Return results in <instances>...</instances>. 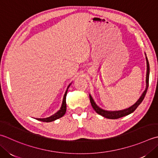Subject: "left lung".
I'll list each match as a JSON object with an SVG mask.
<instances>
[{"label": "left lung", "mask_w": 158, "mask_h": 158, "mask_svg": "<svg viewBox=\"0 0 158 158\" xmlns=\"http://www.w3.org/2000/svg\"><path fill=\"white\" fill-rule=\"evenodd\" d=\"M145 55H146V54H145ZM146 60H147V77H146V89H145V90L143 92V93L141 95V97L139 98V99L135 102L133 106L127 108V109L123 110H118V111H107V110H104L103 109H101V108L98 107L97 105L95 103V102L94 101L93 98H92V97H91V95L89 94V101H90L92 106L93 107V109L95 110L96 112L99 114V115L105 117V118H107L109 119H117V118H121V117L125 116L127 115H129V114H130L132 112H134L135 109L138 107L139 105H140L142 103V101H143L145 95H146L148 87H149V64L147 57H146Z\"/></svg>", "instance_id": "8db88e82"}]
</instances>
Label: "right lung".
Segmentation results:
<instances>
[{"mask_svg": "<svg viewBox=\"0 0 158 158\" xmlns=\"http://www.w3.org/2000/svg\"><path fill=\"white\" fill-rule=\"evenodd\" d=\"M70 84H71V83H70ZM70 84H69V85L68 86L66 91V92H65L64 96V98H63V101H62V104H61V106L60 110H59L58 112H57L55 114H54L53 115L49 116V117H48V118H36L37 120H40V121L49 123V122L54 121V120L61 118V117H62L64 115L65 113H66V94H67L68 89H69Z\"/></svg>", "mask_w": 158, "mask_h": 158, "instance_id": "obj_1", "label": "right lung"}]
</instances>
